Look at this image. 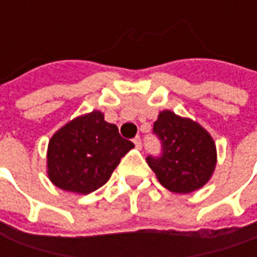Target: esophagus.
<instances>
[{"instance_id":"34e87169","label":"esophagus","mask_w":257,"mask_h":257,"mask_svg":"<svg viewBox=\"0 0 257 257\" xmlns=\"http://www.w3.org/2000/svg\"><path fill=\"white\" fill-rule=\"evenodd\" d=\"M134 143H135V147H136L138 150H140V149H142V139H140L139 136H136V138H135Z\"/></svg>"}]
</instances>
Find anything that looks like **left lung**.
<instances>
[{"label":"left lung","instance_id":"8db88e82","mask_svg":"<svg viewBox=\"0 0 257 257\" xmlns=\"http://www.w3.org/2000/svg\"><path fill=\"white\" fill-rule=\"evenodd\" d=\"M153 134L161 143V154L146 161L165 189L187 194L209 180L216 167V146L201 125L165 110L154 122Z\"/></svg>","mask_w":257,"mask_h":257}]
</instances>
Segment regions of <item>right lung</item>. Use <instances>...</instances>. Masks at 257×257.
Returning <instances> with one entry per match:
<instances>
[{"instance_id":"right-lung-1","label":"right lung","mask_w":257,"mask_h":257,"mask_svg":"<svg viewBox=\"0 0 257 257\" xmlns=\"http://www.w3.org/2000/svg\"><path fill=\"white\" fill-rule=\"evenodd\" d=\"M134 147L100 111H92L66 123L49 140L48 175L59 189L89 194L107 183Z\"/></svg>"}]
</instances>
